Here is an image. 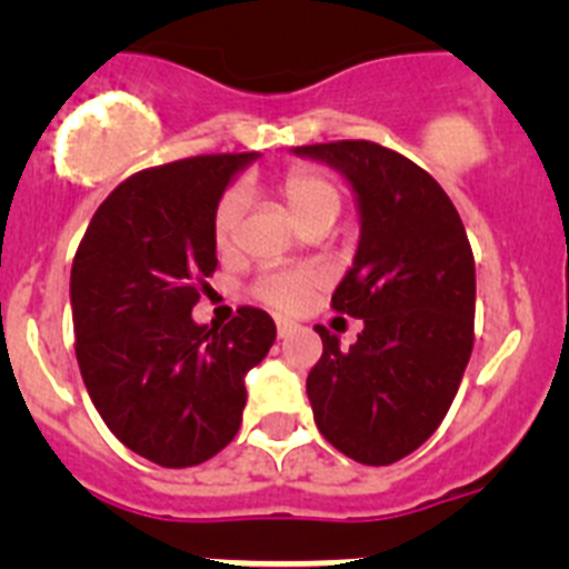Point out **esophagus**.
<instances>
[{
  "label": "esophagus",
  "instance_id": "obj_1",
  "mask_svg": "<svg viewBox=\"0 0 569 569\" xmlns=\"http://www.w3.org/2000/svg\"><path fill=\"white\" fill-rule=\"evenodd\" d=\"M296 330L293 321L288 319H276V333H279V339H284V336H290Z\"/></svg>",
  "mask_w": 569,
  "mask_h": 569
}]
</instances>
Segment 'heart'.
<instances>
[{"instance_id": "b5f03b06", "label": "heart", "mask_w": 569, "mask_h": 569, "mask_svg": "<svg viewBox=\"0 0 569 569\" xmlns=\"http://www.w3.org/2000/svg\"><path fill=\"white\" fill-rule=\"evenodd\" d=\"M279 193L288 204L290 216L296 222L305 224L310 219L328 216L336 219L341 208L339 188L330 182L328 176L319 173L313 168H293L279 179ZM241 213H244V190L230 188L228 193L219 199L213 213V239L219 248H224L236 233ZM321 284V273L316 268H273L264 270L256 281V296L261 301H268L273 308L293 310L301 301L308 299V293Z\"/></svg>"}]
</instances>
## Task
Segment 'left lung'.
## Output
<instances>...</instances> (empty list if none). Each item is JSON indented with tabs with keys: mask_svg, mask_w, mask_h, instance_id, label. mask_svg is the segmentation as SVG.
<instances>
[{
	"mask_svg": "<svg viewBox=\"0 0 569 569\" xmlns=\"http://www.w3.org/2000/svg\"><path fill=\"white\" fill-rule=\"evenodd\" d=\"M290 153L336 170L361 222L333 308L365 328L350 350L316 328L325 345L308 376L316 427L347 459L393 465L436 433L470 361V241L441 184L396 150L330 142Z\"/></svg>",
	"mask_w": 569,
	"mask_h": 569,
	"instance_id": "left-lung-1",
	"label": "left lung"
}]
</instances>
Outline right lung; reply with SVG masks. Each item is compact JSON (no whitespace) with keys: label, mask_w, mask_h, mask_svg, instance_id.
I'll return each mask as SVG.
<instances>
[{"label":"right lung","mask_w":569,"mask_h":569,"mask_svg":"<svg viewBox=\"0 0 569 569\" xmlns=\"http://www.w3.org/2000/svg\"><path fill=\"white\" fill-rule=\"evenodd\" d=\"M259 153L193 156L130 176L99 204L70 270L77 361L110 433L142 459L193 467L230 445L244 376L276 341L264 310L196 325L216 270L213 213Z\"/></svg>","instance_id":"add662e5"}]
</instances>
